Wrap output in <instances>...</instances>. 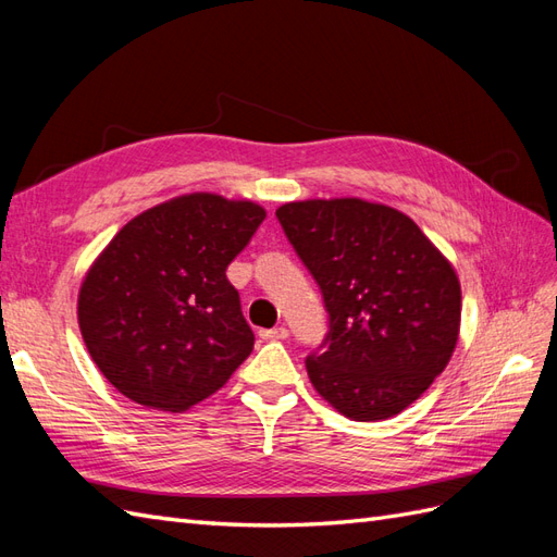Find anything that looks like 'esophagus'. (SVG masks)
<instances>
[{"label": "esophagus", "instance_id": "esophagus-1", "mask_svg": "<svg viewBox=\"0 0 557 557\" xmlns=\"http://www.w3.org/2000/svg\"><path fill=\"white\" fill-rule=\"evenodd\" d=\"M259 336L263 341H284L289 336V332H287V326H273V330H261Z\"/></svg>", "mask_w": 557, "mask_h": 557}]
</instances>
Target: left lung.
<instances>
[{"instance_id": "1", "label": "left lung", "mask_w": 557, "mask_h": 557, "mask_svg": "<svg viewBox=\"0 0 557 557\" xmlns=\"http://www.w3.org/2000/svg\"><path fill=\"white\" fill-rule=\"evenodd\" d=\"M275 213L330 312V332L306 358L310 383L352 421L400 414L445 372L459 341L456 270L386 205L306 199Z\"/></svg>"}]
</instances>
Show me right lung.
Masks as SVG:
<instances>
[{
    "label": "right lung",
    "instance_id": "add662e5",
    "mask_svg": "<svg viewBox=\"0 0 557 557\" xmlns=\"http://www.w3.org/2000/svg\"><path fill=\"white\" fill-rule=\"evenodd\" d=\"M263 219L249 199L190 193L110 239L84 275L77 320L91 360L124 397L185 411L249 358L253 332L225 268Z\"/></svg>",
    "mask_w": 557,
    "mask_h": 557
}]
</instances>
